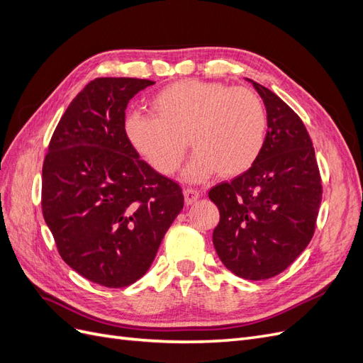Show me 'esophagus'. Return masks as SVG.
Listing matches in <instances>:
<instances>
[{
    "mask_svg": "<svg viewBox=\"0 0 363 363\" xmlns=\"http://www.w3.org/2000/svg\"><path fill=\"white\" fill-rule=\"evenodd\" d=\"M200 196H201V192L199 189H192V188L184 189V201H186V204L195 203L196 200L200 199Z\"/></svg>",
    "mask_w": 363,
    "mask_h": 363,
    "instance_id": "esophagus-1",
    "label": "esophagus"
}]
</instances>
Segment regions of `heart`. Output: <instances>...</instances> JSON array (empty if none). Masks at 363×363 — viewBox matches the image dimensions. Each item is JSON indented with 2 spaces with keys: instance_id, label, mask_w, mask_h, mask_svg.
Here are the masks:
<instances>
[{
  "instance_id": "heart-1",
  "label": "heart",
  "mask_w": 363,
  "mask_h": 363,
  "mask_svg": "<svg viewBox=\"0 0 363 363\" xmlns=\"http://www.w3.org/2000/svg\"><path fill=\"white\" fill-rule=\"evenodd\" d=\"M150 108L151 115H130L124 130L130 145L162 175L179 171L186 139L195 150L186 169L189 180H204L216 171L238 177L265 147V106L248 87L179 80L152 96Z\"/></svg>"
}]
</instances>
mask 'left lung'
<instances>
[{
  "instance_id": "left-lung-1",
  "label": "left lung",
  "mask_w": 363,
  "mask_h": 363,
  "mask_svg": "<svg viewBox=\"0 0 363 363\" xmlns=\"http://www.w3.org/2000/svg\"><path fill=\"white\" fill-rule=\"evenodd\" d=\"M252 86L267 107L265 147L247 172L213 186L208 199L219 208L213 245L225 268L247 280H267L311 242L323 182L301 118L268 87Z\"/></svg>"
}]
</instances>
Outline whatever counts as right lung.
I'll use <instances>...</instances> for the list:
<instances>
[{
  "mask_svg": "<svg viewBox=\"0 0 363 363\" xmlns=\"http://www.w3.org/2000/svg\"><path fill=\"white\" fill-rule=\"evenodd\" d=\"M151 84L128 77L87 83L43 159L42 213L59 255L106 288L144 276L184 204L180 184L142 160L125 136L127 104Z\"/></svg>",
  "mask_w": 363,
  "mask_h": 363,
  "instance_id": "right-lung-1",
  "label": "right lung"
}]
</instances>
